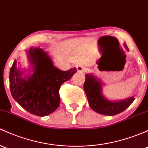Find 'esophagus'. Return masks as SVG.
I'll return each mask as SVG.
<instances>
[{"label": "esophagus", "instance_id": "1", "mask_svg": "<svg viewBox=\"0 0 148 148\" xmlns=\"http://www.w3.org/2000/svg\"><path fill=\"white\" fill-rule=\"evenodd\" d=\"M77 69L79 72H85L86 71V68L83 66H81V65H79V66H77Z\"/></svg>", "mask_w": 148, "mask_h": 148}]
</instances>
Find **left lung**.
<instances>
[{
	"instance_id": "8db88e82",
	"label": "left lung",
	"mask_w": 148,
	"mask_h": 148,
	"mask_svg": "<svg viewBox=\"0 0 148 148\" xmlns=\"http://www.w3.org/2000/svg\"><path fill=\"white\" fill-rule=\"evenodd\" d=\"M127 49V47L125 45ZM84 88L90 107L94 111L106 116H114L124 111L135 100L130 97L121 101H111L103 96L101 84L92 74H86Z\"/></svg>"
}]
</instances>
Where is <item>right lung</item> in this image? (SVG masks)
<instances>
[{"label": "right lung", "instance_id": "obj_1", "mask_svg": "<svg viewBox=\"0 0 148 148\" xmlns=\"http://www.w3.org/2000/svg\"><path fill=\"white\" fill-rule=\"evenodd\" d=\"M28 53L34 73L27 79L22 77L15 60L9 75L10 92L13 99L29 113L37 116H47L60 106L61 85L71 78L77 69H57L47 54L40 48L31 47Z\"/></svg>", "mask_w": 148, "mask_h": 148}]
</instances>
